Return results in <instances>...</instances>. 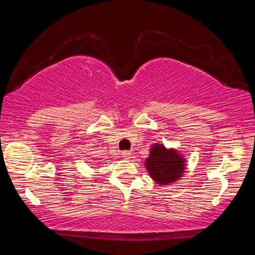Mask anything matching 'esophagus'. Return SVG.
Here are the masks:
<instances>
[{"label":"esophagus","mask_w":255,"mask_h":255,"mask_svg":"<svg viewBox=\"0 0 255 255\" xmlns=\"http://www.w3.org/2000/svg\"><path fill=\"white\" fill-rule=\"evenodd\" d=\"M122 155H123V157L125 159H130V157H131V153L128 152V150H125V152H123Z\"/></svg>","instance_id":"34e87169"}]
</instances>
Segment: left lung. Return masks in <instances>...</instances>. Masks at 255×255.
Wrapping results in <instances>:
<instances>
[{"label":"left lung","instance_id":"left-lung-1","mask_svg":"<svg viewBox=\"0 0 255 255\" xmlns=\"http://www.w3.org/2000/svg\"><path fill=\"white\" fill-rule=\"evenodd\" d=\"M145 167L149 176L159 185H167L181 179L185 171V158L175 148H166L163 144H154Z\"/></svg>","mask_w":255,"mask_h":255}]
</instances>
